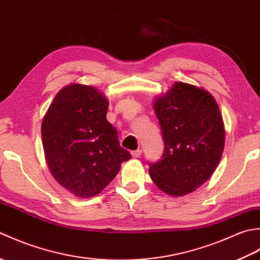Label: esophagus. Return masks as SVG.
Masks as SVG:
<instances>
[{"label":"esophagus","instance_id":"obj_1","mask_svg":"<svg viewBox=\"0 0 260 260\" xmlns=\"http://www.w3.org/2000/svg\"><path fill=\"white\" fill-rule=\"evenodd\" d=\"M141 154H142V151H141V150H136V151L131 152V155H132V157H133V158L140 157V156H141Z\"/></svg>","mask_w":260,"mask_h":260}]
</instances>
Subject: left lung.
Wrapping results in <instances>:
<instances>
[{
  "label": "left lung",
  "instance_id": "obj_1",
  "mask_svg": "<svg viewBox=\"0 0 260 260\" xmlns=\"http://www.w3.org/2000/svg\"><path fill=\"white\" fill-rule=\"evenodd\" d=\"M153 107L164 153L151 164V179L171 197L186 196L209 180L222 156L225 131L219 106L203 88L176 81Z\"/></svg>",
  "mask_w": 260,
  "mask_h": 260
}]
</instances>
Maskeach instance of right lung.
Segmentation results:
<instances>
[{
  "mask_svg": "<svg viewBox=\"0 0 260 260\" xmlns=\"http://www.w3.org/2000/svg\"><path fill=\"white\" fill-rule=\"evenodd\" d=\"M108 104L97 88L74 82L58 91L42 119L48 168L75 197L101 193L131 158L106 118Z\"/></svg>",
  "mask_w": 260,
  "mask_h": 260,
  "instance_id": "add662e5",
  "label": "right lung"
}]
</instances>
